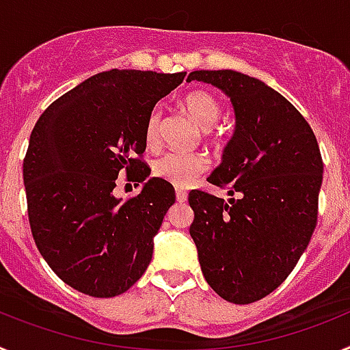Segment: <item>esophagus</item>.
Here are the masks:
<instances>
[{
	"instance_id": "34e87169",
	"label": "esophagus",
	"mask_w": 350,
	"mask_h": 350,
	"mask_svg": "<svg viewBox=\"0 0 350 350\" xmlns=\"http://www.w3.org/2000/svg\"><path fill=\"white\" fill-rule=\"evenodd\" d=\"M177 202L178 203H185V202H187V191L177 189Z\"/></svg>"
}]
</instances>
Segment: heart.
<instances>
[{
  "instance_id": "heart-1",
  "label": "heart",
  "mask_w": 350,
  "mask_h": 350,
  "mask_svg": "<svg viewBox=\"0 0 350 350\" xmlns=\"http://www.w3.org/2000/svg\"><path fill=\"white\" fill-rule=\"evenodd\" d=\"M182 107L193 117L194 122L198 126H202V128H210L212 124H215V120L219 119V113H221V107H219L217 100L210 92L202 91V89L187 92L182 98ZM159 108H152L150 113L147 116V120H145L144 131L145 144L148 147H152V145L157 144V138H159ZM205 170L206 161L200 154L166 152L157 157L152 165L154 177L170 182V184L175 185V187H180V189L189 187Z\"/></svg>"
}]
</instances>
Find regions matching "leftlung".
<instances>
[{
	"instance_id": "8db88e82",
	"label": "left lung",
	"mask_w": 350,
	"mask_h": 350,
	"mask_svg": "<svg viewBox=\"0 0 350 350\" xmlns=\"http://www.w3.org/2000/svg\"><path fill=\"white\" fill-rule=\"evenodd\" d=\"M230 96L234 133L208 182L230 202L191 191L189 228L208 286L247 305L275 291L296 267L317 224L323 157L305 117L267 83L233 70H200L187 82Z\"/></svg>"
}]
</instances>
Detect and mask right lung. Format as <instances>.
<instances>
[{
  "label": "right lung",
  "mask_w": 350,
  "mask_h": 350,
  "mask_svg": "<svg viewBox=\"0 0 350 350\" xmlns=\"http://www.w3.org/2000/svg\"><path fill=\"white\" fill-rule=\"evenodd\" d=\"M184 77L103 71L49 105L31 131L23 166L31 233L52 271L83 295H122L152 259L173 185L154 177L126 202L113 189L120 173L128 182L150 175L145 120Z\"/></svg>",
  "instance_id": "obj_1"
}]
</instances>
